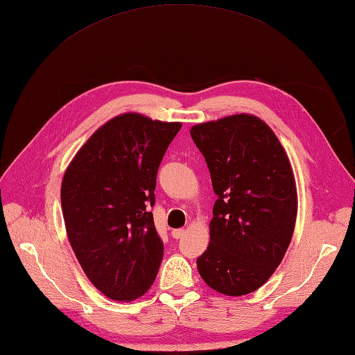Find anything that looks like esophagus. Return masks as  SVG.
Listing matches in <instances>:
<instances>
[{
  "label": "esophagus",
  "mask_w": 355,
  "mask_h": 355,
  "mask_svg": "<svg viewBox=\"0 0 355 355\" xmlns=\"http://www.w3.org/2000/svg\"><path fill=\"white\" fill-rule=\"evenodd\" d=\"M184 233H186V230L184 228H177V230H172V237L174 239H181L184 236Z\"/></svg>",
  "instance_id": "esophagus-1"
}]
</instances>
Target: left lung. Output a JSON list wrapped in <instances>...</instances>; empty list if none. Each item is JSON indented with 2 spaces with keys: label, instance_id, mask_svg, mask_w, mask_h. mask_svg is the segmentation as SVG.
Instances as JSON below:
<instances>
[{
  "label": "left lung",
  "instance_id": "8db88e82",
  "mask_svg": "<svg viewBox=\"0 0 355 355\" xmlns=\"http://www.w3.org/2000/svg\"><path fill=\"white\" fill-rule=\"evenodd\" d=\"M191 136L218 195L198 272L222 295L251 293L274 274L293 236L298 195L289 157L268 123L248 113L196 123Z\"/></svg>",
  "mask_w": 355,
  "mask_h": 355
}]
</instances>
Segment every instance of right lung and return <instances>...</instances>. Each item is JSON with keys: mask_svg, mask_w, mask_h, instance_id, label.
I'll return each mask as SVG.
<instances>
[{"mask_svg": "<svg viewBox=\"0 0 355 355\" xmlns=\"http://www.w3.org/2000/svg\"><path fill=\"white\" fill-rule=\"evenodd\" d=\"M181 122L122 113L87 139L62 180V211L76 257L98 291L135 301L153 286L163 243L153 213L160 162Z\"/></svg>", "mask_w": 355, "mask_h": 355, "instance_id": "obj_1", "label": "right lung"}]
</instances>
